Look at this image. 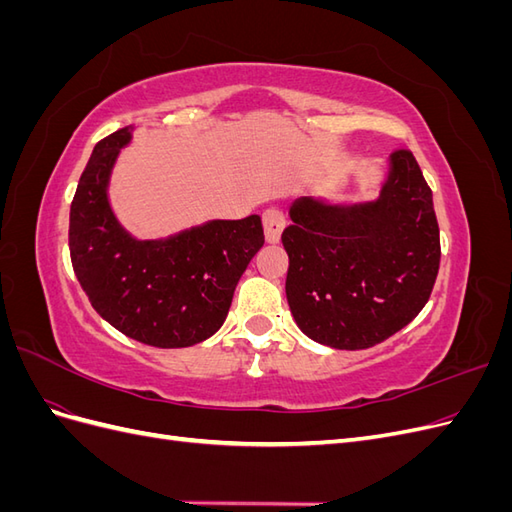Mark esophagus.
<instances>
[{
	"label": "esophagus",
	"instance_id": "1",
	"mask_svg": "<svg viewBox=\"0 0 512 512\" xmlns=\"http://www.w3.org/2000/svg\"><path fill=\"white\" fill-rule=\"evenodd\" d=\"M262 226H265V237L269 243H277L286 228V213L280 207H269L262 213Z\"/></svg>",
	"mask_w": 512,
	"mask_h": 512
}]
</instances>
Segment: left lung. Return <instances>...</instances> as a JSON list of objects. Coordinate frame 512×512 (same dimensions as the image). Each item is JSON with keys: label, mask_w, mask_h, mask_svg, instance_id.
<instances>
[{"label": "left lung", "mask_w": 512, "mask_h": 512, "mask_svg": "<svg viewBox=\"0 0 512 512\" xmlns=\"http://www.w3.org/2000/svg\"><path fill=\"white\" fill-rule=\"evenodd\" d=\"M378 203L342 209L303 198L282 232L286 297L301 331L337 350H365L412 322L440 269L433 196L412 151L391 156Z\"/></svg>", "instance_id": "left-lung-1"}]
</instances>
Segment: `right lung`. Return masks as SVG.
<instances>
[{"label": "right lung", "mask_w": 512, "mask_h": 512, "mask_svg": "<svg viewBox=\"0 0 512 512\" xmlns=\"http://www.w3.org/2000/svg\"><path fill=\"white\" fill-rule=\"evenodd\" d=\"M128 128L108 134L70 205V258L91 307L117 331L156 348L194 346L218 331L239 277L265 243L258 215L218 220L166 241H136L106 200V183Z\"/></svg>", "instance_id": "add662e5"}]
</instances>
